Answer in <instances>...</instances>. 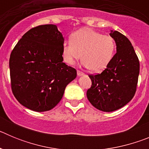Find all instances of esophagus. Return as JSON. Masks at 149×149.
Returning <instances> with one entry per match:
<instances>
[{
	"instance_id": "1",
	"label": "esophagus",
	"mask_w": 149,
	"mask_h": 149,
	"mask_svg": "<svg viewBox=\"0 0 149 149\" xmlns=\"http://www.w3.org/2000/svg\"><path fill=\"white\" fill-rule=\"evenodd\" d=\"M77 75H78V76H83V75H84V72H81V71H79V70L77 71Z\"/></svg>"
}]
</instances>
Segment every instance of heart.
Listing matches in <instances>:
<instances>
[{
  "label": "heart",
  "mask_w": 149,
  "mask_h": 149,
  "mask_svg": "<svg viewBox=\"0 0 149 149\" xmlns=\"http://www.w3.org/2000/svg\"><path fill=\"white\" fill-rule=\"evenodd\" d=\"M70 41L63 46L65 62L73 65L82 56L83 64L91 72L104 70L115 54L116 45L113 38L92 29L84 28L74 33Z\"/></svg>",
  "instance_id": "obj_1"
}]
</instances>
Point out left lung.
Wrapping results in <instances>:
<instances>
[{
  "mask_svg": "<svg viewBox=\"0 0 149 149\" xmlns=\"http://www.w3.org/2000/svg\"><path fill=\"white\" fill-rule=\"evenodd\" d=\"M116 45V54L101 74H90L92 86L86 96L92 105L104 112L122 108L136 90L139 62L129 39L116 30L110 33Z\"/></svg>",
  "mask_w": 149,
  "mask_h": 149,
  "instance_id": "left-lung-1",
  "label": "left lung"
}]
</instances>
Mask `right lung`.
<instances>
[{"mask_svg": "<svg viewBox=\"0 0 149 149\" xmlns=\"http://www.w3.org/2000/svg\"><path fill=\"white\" fill-rule=\"evenodd\" d=\"M64 38L54 24L28 30L10 57L13 93L21 104L36 112L53 109L77 71L63 63Z\"/></svg>", "mask_w": 149, "mask_h": 149, "instance_id": "obj_1", "label": "right lung"}]
</instances>
